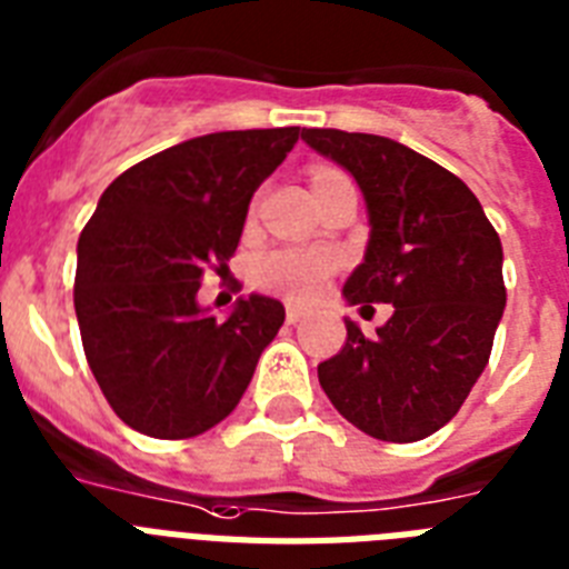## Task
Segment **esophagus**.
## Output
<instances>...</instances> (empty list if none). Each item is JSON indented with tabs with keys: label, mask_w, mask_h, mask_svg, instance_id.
Here are the masks:
<instances>
[{
	"label": "esophagus",
	"mask_w": 569,
	"mask_h": 569,
	"mask_svg": "<svg viewBox=\"0 0 569 569\" xmlns=\"http://www.w3.org/2000/svg\"><path fill=\"white\" fill-rule=\"evenodd\" d=\"M305 313H308V311H305L302 305L288 302V311H284V317H288V322H290V326H296V322H299V319H302Z\"/></svg>",
	"instance_id": "34e87169"
}]
</instances>
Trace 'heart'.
Segmentation results:
<instances>
[{
	"label": "heart",
	"mask_w": 569,
	"mask_h": 569,
	"mask_svg": "<svg viewBox=\"0 0 569 569\" xmlns=\"http://www.w3.org/2000/svg\"><path fill=\"white\" fill-rule=\"evenodd\" d=\"M346 173L335 168H319L311 177V189H319L326 182L342 180ZM335 261L326 252L317 250H273L264 252L252 267V279L267 290L284 293L290 299H317L331 279Z\"/></svg>",
	"instance_id": "obj_1"
}]
</instances>
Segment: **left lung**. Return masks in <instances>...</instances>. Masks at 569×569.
I'll return each instance as SVG.
<instances>
[{"label":"left lung","instance_id":"1","mask_svg":"<svg viewBox=\"0 0 569 569\" xmlns=\"http://www.w3.org/2000/svg\"><path fill=\"white\" fill-rule=\"evenodd\" d=\"M302 139L351 171L369 209L366 258L342 296L396 308L375 337L346 319L319 383L372 439L419 442L457 416L488 363L506 308L500 234L457 173L407 144L335 127Z\"/></svg>","mask_w":569,"mask_h":569}]
</instances>
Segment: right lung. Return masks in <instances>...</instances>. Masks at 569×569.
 <instances>
[{
  "label": "right lung",
  "mask_w": 569,
  "mask_h": 569,
  "mask_svg": "<svg viewBox=\"0 0 569 569\" xmlns=\"http://www.w3.org/2000/svg\"><path fill=\"white\" fill-rule=\"evenodd\" d=\"M296 139L299 127L197 136L127 168L98 200L78 241L74 313L89 369L127 427L191 439L250 387L284 305L250 296L218 319L197 290L209 270H229L252 191Z\"/></svg>",
  "instance_id": "1"
}]
</instances>
